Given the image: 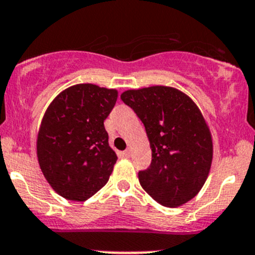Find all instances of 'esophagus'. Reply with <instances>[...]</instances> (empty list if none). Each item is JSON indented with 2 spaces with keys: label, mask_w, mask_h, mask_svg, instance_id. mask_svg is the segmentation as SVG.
Returning <instances> with one entry per match:
<instances>
[{
  "label": "esophagus",
  "mask_w": 255,
  "mask_h": 255,
  "mask_svg": "<svg viewBox=\"0 0 255 255\" xmlns=\"http://www.w3.org/2000/svg\"><path fill=\"white\" fill-rule=\"evenodd\" d=\"M123 155H124L125 157H130V156H131V148H128V150H125L124 152H123Z\"/></svg>",
  "instance_id": "1"
}]
</instances>
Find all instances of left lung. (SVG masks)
<instances>
[{
  "instance_id": "1",
  "label": "left lung",
  "mask_w": 255,
  "mask_h": 255,
  "mask_svg": "<svg viewBox=\"0 0 255 255\" xmlns=\"http://www.w3.org/2000/svg\"><path fill=\"white\" fill-rule=\"evenodd\" d=\"M123 102L145 127L152 161L138 172L141 187L165 207H180L205 185L213 158L208 123L195 102L180 89L152 85L125 90Z\"/></svg>"
}]
</instances>
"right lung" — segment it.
Instances as JSON below:
<instances>
[{"label":"right lung","mask_w":255,"mask_h":255,"mask_svg":"<svg viewBox=\"0 0 255 255\" xmlns=\"http://www.w3.org/2000/svg\"><path fill=\"white\" fill-rule=\"evenodd\" d=\"M118 90L92 83L68 87L52 100L37 133L43 176L63 198L83 202L109 181L118 160L104 120Z\"/></svg>","instance_id":"add662e5"}]
</instances>
